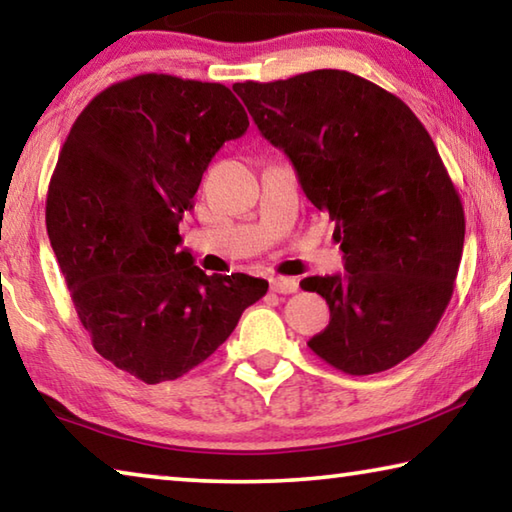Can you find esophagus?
<instances>
[{"label": "esophagus", "instance_id": "1", "mask_svg": "<svg viewBox=\"0 0 512 512\" xmlns=\"http://www.w3.org/2000/svg\"><path fill=\"white\" fill-rule=\"evenodd\" d=\"M298 287L296 277H271V289L275 293H296Z\"/></svg>", "mask_w": 512, "mask_h": 512}]
</instances>
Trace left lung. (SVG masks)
<instances>
[{
  "mask_svg": "<svg viewBox=\"0 0 512 512\" xmlns=\"http://www.w3.org/2000/svg\"><path fill=\"white\" fill-rule=\"evenodd\" d=\"M232 90L336 223L345 273L300 282L329 305V325L307 345L348 375L397 366L443 318L463 255V203L427 128L343 69Z\"/></svg>",
  "mask_w": 512,
  "mask_h": 512,
  "instance_id": "1",
  "label": "left lung"
}]
</instances>
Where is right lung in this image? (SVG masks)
Masks as SVG:
<instances>
[{
  "label": "right lung",
  "instance_id": "obj_1",
  "mask_svg": "<svg viewBox=\"0 0 512 512\" xmlns=\"http://www.w3.org/2000/svg\"><path fill=\"white\" fill-rule=\"evenodd\" d=\"M248 115L221 83L140 74L76 117L47 194V235L94 350L146 384L178 379L237 327L268 282L205 275L176 250L214 153Z\"/></svg>",
  "mask_w": 512,
  "mask_h": 512
}]
</instances>
